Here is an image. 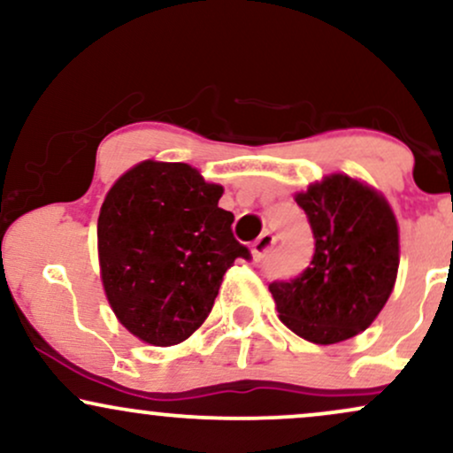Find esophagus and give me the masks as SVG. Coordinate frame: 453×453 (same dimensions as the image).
I'll use <instances>...</instances> for the list:
<instances>
[{"instance_id": "esophagus-1", "label": "esophagus", "mask_w": 453, "mask_h": 453, "mask_svg": "<svg viewBox=\"0 0 453 453\" xmlns=\"http://www.w3.org/2000/svg\"><path fill=\"white\" fill-rule=\"evenodd\" d=\"M274 242H277V238H274L273 234H270V232H264L262 236H259L257 241L253 242V247H251L253 259H256V262H262V259L266 257L270 251H273Z\"/></svg>"}]
</instances>
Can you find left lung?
I'll return each mask as SVG.
<instances>
[{
  "instance_id": "1",
  "label": "left lung",
  "mask_w": 453,
  "mask_h": 453,
  "mask_svg": "<svg viewBox=\"0 0 453 453\" xmlns=\"http://www.w3.org/2000/svg\"><path fill=\"white\" fill-rule=\"evenodd\" d=\"M296 202L315 253L306 270L268 285L280 321L303 339L332 345L360 334L386 306L398 274V223L388 200L347 174L313 183Z\"/></svg>"
}]
</instances>
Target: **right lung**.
<instances>
[{
	"label": "right lung",
	"mask_w": 453,
	"mask_h": 453,
	"mask_svg": "<svg viewBox=\"0 0 453 453\" xmlns=\"http://www.w3.org/2000/svg\"><path fill=\"white\" fill-rule=\"evenodd\" d=\"M223 187L196 168L142 161L108 191L97 219L102 283L140 341L179 345L209 317L226 270L251 253L234 238Z\"/></svg>",
	"instance_id": "obj_1"
}]
</instances>
